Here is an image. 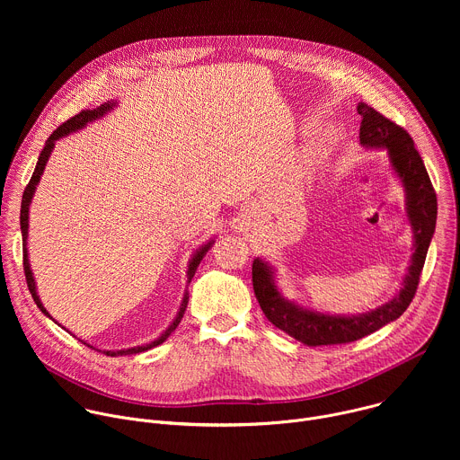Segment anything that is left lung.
I'll return each instance as SVG.
<instances>
[{"instance_id":"8db88e82","label":"left lung","mask_w":460,"mask_h":460,"mask_svg":"<svg viewBox=\"0 0 460 460\" xmlns=\"http://www.w3.org/2000/svg\"><path fill=\"white\" fill-rule=\"evenodd\" d=\"M357 111L362 118L360 144L366 149L387 151L389 164L404 187L406 213L413 231V254L399 295L380 307L360 314H325L288 300L277 288L273 266L266 260L254 258L252 289L261 311L275 327L305 346L355 342L397 320L415 296L428 247L435 233L437 194L411 137L401 125L393 123L367 103L360 102Z\"/></svg>"}]
</instances>
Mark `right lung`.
I'll list each match as a JSON object with an SVG mask.
<instances>
[{
    "instance_id": "obj_1",
    "label": "right lung",
    "mask_w": 460,
    "mask_h": 460,
    "mask_svg": "<svg viewBox=\"0 0 460 460\" xmlns=\"http://www.w3.org/2000/svg\"><path fill=\"white\" fill-rule=\"evenodd\" d=\"M114 107H116V102H107V103H103V105H100V107H96V109L82 111L80 114H76V116H73L71 119H67L65 123H61V125L54 130V133L49 137V140L45 142V147H43V151L40 153V158H38L36 169H34V172H32V178H31V181H29V185L25 187V192H23V199H22V213H20V226H22V236H23V270H25V279H27L29 291H31V295H32V298H34L36 305H38V307H40V311H41L45 316H49V318H52V316H50V314H49V311L43 307V304H41V300H40V296H38V293H36V282H34V277H32V271H31L29 252H27V236H29V208H31V202H32V196H34L36 185L40 183V178H41V174H43V169H45V165H47V162H49V158H50V153H52V149H54V144H56L59 138H63V137H67V135H71V133H76V130L84 128L87 123H91V121H94V119H98V118L105 116V114H107L109 111H112ZM213 243H215V240H209L208 243H204L199 251H196V252L190 256V260H189V266H187V284L192 280V277H194V273H196V268L200 266L202 258L206 256V252L211 249V245H213ZM187 302H189V293L185 291V293H183V298H181V304H180V309H178V313H176L174 320L171 322V325L167 327V330H165L158 339H155V341H153V342H149V344L135 346V348H128V349L102 351V349H96L94 346H91V344H87V342H84V341H82V342H84L85 346H89V348L96 349V351L105 353L107 357L137 355V353L147 351V349L156 348V346H160L162 342H165V341H167V337L176 330L178 323L181 322L183 313H185ZM52 320H54V318H52Z\"/></svg>"
}]
</instances>
